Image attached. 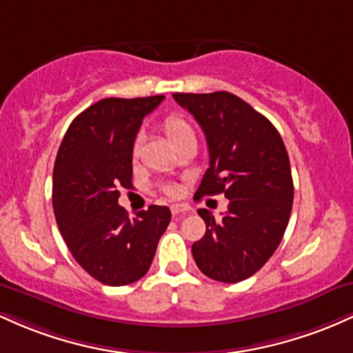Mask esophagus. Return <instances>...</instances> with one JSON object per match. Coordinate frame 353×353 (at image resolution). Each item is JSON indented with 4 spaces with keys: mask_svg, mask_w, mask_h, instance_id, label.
Masks as SVG:
<instances>
[{
    "mask_svg": "<svg viewBox=\"0 0 353 353\" xmlns=\"http://www.w3.org/2000/svg\"><path fill=\"white\" fill-rule=\"evenodd\" d=\"M189 210H190V208H188V205H184V204H172L171 205L172 216H182V214H188Z\"/></svg>",
    "mask_w": 353,
    "mask_h": 353,
    "instance_id": "esophagus-1",
    "label": "esophagus"
}]
</instances>
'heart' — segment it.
I'll use <instances>...</instances> for the list:
<instances>
[{"label":"heart","instance_id":"heart-1","mask_svg":"<svg viewBox=\"0 0 353 353\" xmlns=\"http://www.w3.org/2000/svg\"><path fill=\"white\" fill-rule=\"evenodd\" d=\"M163 129L165 132V136L169 137V141L174 144L176 143L179 137H182L184 134H188V132L192 131V128H190V124L188 121L184 119V117L177 116V114H169L168 117L164 119L163 123ZM137 151H139V141H136L134 143V148H132V154L137 156ZM164 190L168 194H176V189H174V185H165Z\"/></svg>","mask_w":353,"mask_h":353}]
</instances>
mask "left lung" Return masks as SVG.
<instances>
[{
  "mask_svg": "<svg viewBox=\"0 0 353 353\" xmlns=\"http://www.w3.org/2000/svg\"><path fill=\"white\" fill-rule=\"evenodd\" d=\"M199 123L209 169L196 196L224 194L228 212L216 221L199 209L205 234L192 244L201 272L219 282L250 277L272 257L289 224L294 182L289 154L274 124L228 91L172 94Z\"/></svg>",
  "mask_w": 353,
  "mask_h": 353,
  "instance_id": "obj_1",
  "label": "left lung"
}]
</instances>
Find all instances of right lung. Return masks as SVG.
<instances>
[{
	"instance_id": "right-lung-1",
	"label": "right lung",
	"mask_w": 353,
	"mask_h": 353,
	"mask_svg": "<svg viewBox=\"0 0 353 353\" xmlns=\"http://www.w3.org/2000/svg\"><path fill=\"white\" fill-rule=\"evenodd\" d=\"M164 96L106 98L74 117L56 156L52 208L76 262L101 283L144 277L171 221L165 205L128 217L119 189L132 188V148L143 119Z\"/></svg>"
}]
</instances>
